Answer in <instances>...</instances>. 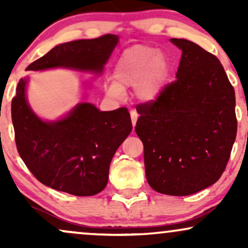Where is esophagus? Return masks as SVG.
<instances>
[{"mask_svg":"<svg viewBox=\"0 0 248 248\" xmlns=\"http://www.w3.org/2000/svg\"><path fill=\"white\" fill-rule=\"evenodd\" d=\"M130 118H132V124H133V126L135 127L136 121H138V118H139V113L136 112V110L132 109V110H130Z\"/></svg>","mask_w":248,"mask_h":248,"instance_id":"1","label":"esophagus"}]
</instances>
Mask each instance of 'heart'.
I'll return each mask as SVG.
<instances>
[{
    "label": "heart",
    "instance_id": "obj_1",
    "mask_svg": "<svg viewBox=\"0 0 248 248\" xmlns=\"http://www.w3.org/2000/svg\"><path fill=\"white\" fill-rule=\"evenodd\" d=\"M169 76V62L154 47L136 45L122 53L114 69L115 82L106 85L109 95L120 98L124 87H135L142 102H153L161 95Z\"/></svg>",
    "mask_w": 248,
    "mask_h": 248
}]
</instances>
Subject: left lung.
<instances>
[{"label":"left lung","mask_w":248,"mask_h":248,"mask_svg":"<svg viewBox=\"0 0 248 248\" xmlns=\"http://www.w3.org/2000/svg\"><path fill=\"white\" fill-rule=\"evenodd\" d=\"M170 41L182 50L177 79L155 101L138 105L135 132L149 186L187 196L215 184L226 168L237 136L235 94L217 57L187 39Z\"/></svg>","instance_id":"obj_1"}]
</instances>
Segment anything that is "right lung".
<instances>
[{
	"mask_svg": "<svg viewBox=\"0 0 248 248\" xmlns=\"http://www.w3.org/2000/svg\"><path fill=\"white\" fill-rule=\"evenodd\" d=\"M119 37L104 35L59 44L27 67L41 71L69 67L100 73ZM28 79H21L11 101V119L19 156L44 186L75 196H93L105 189L113 156L132 132L126 107L100 112L88 102L78 104L58 121H43L27 98Z\"/></svg>",
	"mask_w": 248,
	"mask_h": 248,
	"instance_id": "right-lung-1",
	"label": "right lung"
}]
</instances>
